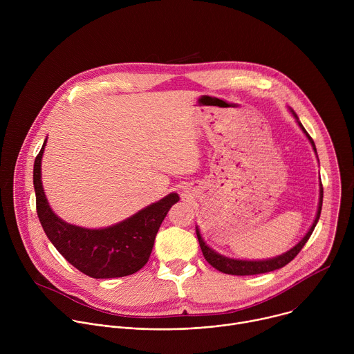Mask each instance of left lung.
<instances>
[{"label": "left lung", "mask_w": 354, "mask_h": 354, "mask_svg": "<svg viewBox=\"0 0 354 354\" xmlns=\"http://www.w3.org/2000/svg\"><path fill=\"white\" fill-rule=\"evenodd\" d=\"M292 116L295 118L298 126L301 127V130L304 131V134L307 136V138L310 140L314 151L317 153V148H315V142L314 140L311 138V136L307 133V130L304 129V126H302L298 120V116L294 113L292 109H290ZM322 198H324V187H322V183H321V189H319V205H318V212H317V216H315V220L311 225V228L308 230V232L306 234V236L302 238L295 246H292L290 250H287L286 254L283 255H279L276 258H272V259H266V261H241V259H231V258H227V257H223L220 254H217V252H214L206 242L205 239L201 238L200 235V231L198 228L196 227V234H197V239H198V243H200V248H201V252H203V257L205 259L217 270L225 273V274H234V276H250V274H261V273H268V272H273V270H277V269H281L283 266H286L287 263H290L298 254L299 250L302 249V246H304L307 243V241L310 239L318 220H319V216H321V210H322Z\"/></svg>", "instance_id": "1"}]
</instances>
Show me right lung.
I'll list each match as a JSON object with an SVG mask.
<instances>
[{"label": "right lung", "mask_w": 354, "mask_h": 354, "mask_svg": "<svg viewBox=\"0 0 354 354\" xmlns=\"http://www.w3.org/2000/svg\"><path fill=\"white\" fill-rule=\"evenodd\" d=\"M43 142L33 165V186L39 221L56 249L84 274L93 279L123 277L138 272L149 259L156 235L169 209L178 203V193H171L157 203L112 227L89 230L63 221L50 209L41 185Z\"/></svg>", "instance_id": "add662e5"}]
</instances>
